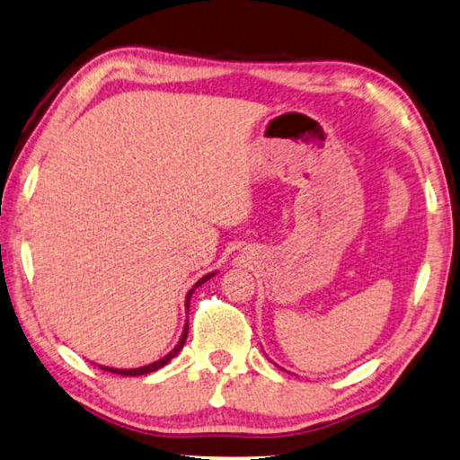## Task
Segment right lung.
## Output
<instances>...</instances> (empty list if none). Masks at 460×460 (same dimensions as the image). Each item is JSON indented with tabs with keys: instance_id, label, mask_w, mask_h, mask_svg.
<instances>
[{
	"instance_id": "obj_1",
	"label": "right lung",
	"mask_w": 460,
	"mask_h": 460,
	"mask_svg": "<svg viewBox=\"0 0 460 460\" xmlns=\"http://www.w3.org/2000/svg\"><path fill=\"white\" fill-rule=\"evenodd\" d=\"M215 273H217V271H213V273H207L205 278H201V279H199V281L195 283V288L203 286V283H205L207 279L215 278ZM195 288H193V289H189V294H187V297H185V307H187V312H189L190 296H193ZM187 333H189V320L185 322V328H182V333H181V340H179V344L174 346V348L171 349V352L166 354L164 358H161V360H156V362H153V364H148V366H140V368H128V370H124V368H111V366H100V368H102V370H108V372H112V374H120V376H143V374H150V372H155V370L163 368V366L169 364V362L172 360V358L181 352L182 346H185V341H187Z\"/></svg>"
}]
</instances>
